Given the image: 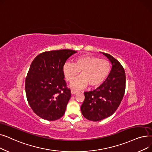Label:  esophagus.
I'll use <instances>...</instances> for the list:
<instances>
[{
	"label": "esophagus",
	"instance_id": "34e87169",
	"mask_svg": "<svg viewBox=\"0 0 152 152\" xmlns=\"http://www.w3.org/2000/svg\"><path fill=\"white\" fill-rule=\"evenodd\" d=\"M77 92V91H75V90H73V89H72V90L71 91V94H73V95L76 94Z\"/></svg>",
	"mask_w": 152,
	"mask_h": 152
}]
</instances>
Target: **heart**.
<instances>
[{"mask_svg": "<svg viewBox=\"0 0 152 152\" xmlns=\"http://www.w3.org/2000/svg\"><path fill=\"white\" fill-rule=\"evenodd\" d=\"M75 63L65 62L63 65V72L68 81H72L81 71V76L71 84L73 89H81L89 84L95 87L100 86L108 77L110 71V63L104 59L90 55L79 56Z\"/></svg>", "mask_w": 152, "mask_h": 152, "instance_id": "heart-1", "label": "heart"}]
</instances>
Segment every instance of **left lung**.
<instances>
[{
  "label": "left lung",
  "instance_id": "8db88e82",
  "mask_svg": "<svg viewBox=\"0 0 152 152\" xmlns=\"http://www.w3.org/2000/svg\"><path fill=\"white\" fill-rule=\"evenodd\" d=\"M104 55L111 64V69L106 80L95 90L85 92V99L81 107L87 119L99 121L112 115L123 98L126 87V75L123 67L111 55Z\"/></svg>",
  "mask_w": 152,
  "mask_h": 152
}]
</instances>
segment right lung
Wrapping results in <instances>:
<instances>
[{
  "mask_svg": "<svg viewBox=\"0 0 152 152\" xmlns=\"http://www.w3.org/2000/svg\"><path fill=\"white\" fill-rule=\"evenodd\" d=\"M77 52L69 49L40 53L31 63L25 81L29 105L39 117L55 121L65 113L71 91L64 80L63 65Z\"/></svg>",
  "mask_w": 152,
  "mask_h": 152,
  "instance_id": "obj_1",
  "label": "right lung"
}]
</instances>
